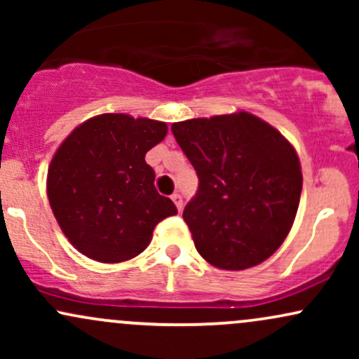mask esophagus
Instances as JSON below:
<instances>
[{
    "mask_svg": "<svg viewBox=\"0 0 359 359\" xmlns=\"http://www.w3.org/2000/svg\"><path fill=\"white\" fill-rule=\"evenodd\" d=\"M172 201H174V204L177 205V209H179V211H182V205H184V201H182V196H180V194H174V196H172Z\"/></svg>",
    "mask_w": 359,
    "mask_h": 359,
    "instance_id": "34e87169",
    "label": "esophagus"
}]
</instances>
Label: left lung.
<instances>
[{"instance_id": "left-lung-1", "label": "left lung", "mask_w": 359, "mask_h": 359, "mask_svg": "<svg viewBox=\"0 0 359 359\" xmlns=\"http://www.w3.org/2000/svg\"><path fill=\"white\" fill-rule=\"evenodd\" d=\"M172 133L199 179L182 217L201 257L222 270L265 262L299 208L302 172L290 143L248 113L174 123Z\"/></svg>"}]
</instances>
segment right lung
Segmentation results:
<instances>
[{
  "label": "right lung",
  "instance_id": "obj_1",
  "mask_svg": "<svg viewBox=\"0 0 359 359\" xmlns=\"http://www.w3.org/2000/svg\"><path fill=\"white\" fill-rule=\"evenodd\" d=\"M165 135L162 121L109 113L82 123L59 147L48 167V201L82 255L101 263L135 258L155 226L177 214L145 162Z\"/></svg>",
  "mask_w": 359,
  "mask_h": 359
}]
</instances>
